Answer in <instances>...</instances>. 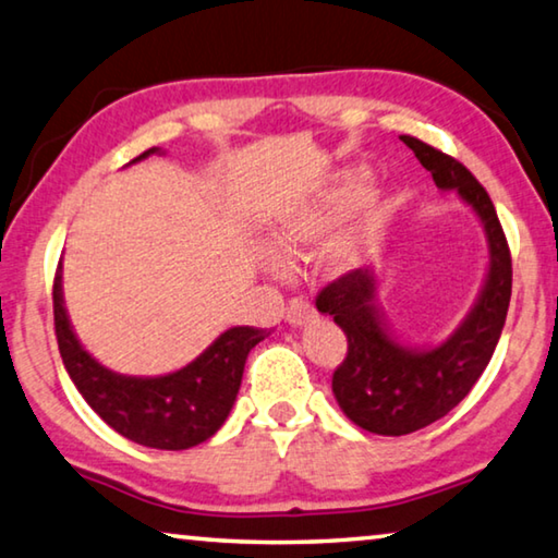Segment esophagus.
Segmentation results:
<instances>
[{
	"mask_svg": "<svg viewBox=\"0 0 558 558\" xmlns=\"http://www.w3.org/2000/svg\"><path fill=\"white\" fill-rule=\"evenodd\" d=\"M286 318L290 326H295V328L307 326V323L315 318V307L311 301H305V298H293V301L288 303Z\"/></svg>",
	"mask_w": 558,
	"mask_h": 558,
	"instance_id": "obj_1",
	"label": "esophagus"
}]
</instances>
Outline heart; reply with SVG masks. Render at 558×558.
Here are the masks:
<instances>
[{
    "mask_svg": "<svg viewBox=\"0 0 558 558\" xmlns=\"http://www.w3.org/2000/svg\"><path fill=\"white\" fill-rule=\"evenodd\" d=\"M365 187H368V174L363 170H348L323 195L286 207L272 220V247L282 257H303L326 243L320 257L330 272L340 276V272L355 270L376 251L380 232L386 228V210L376 203L363 205L343 227L339 226L355 199L365 193ZM268 265L272 270H280L276 257H270Z\"/></svg>",
    "mask_w": 558,
    "mask_h": 558,
    "instance_id": "1",
    "label": "heart"
}]
</instances>
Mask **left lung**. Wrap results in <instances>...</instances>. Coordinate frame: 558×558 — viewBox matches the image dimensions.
Segmentation results:
<instances>
[{
    "instance_id": "1",
    "label": "left lung",
    "mask_w": 558,
    "mask_h": 558,
    "mask_svg": "<svg viewBox=\"0 0 558 558\" xmlns=\"http://www.w3.org/2000/svg\"><path fill=\"white\" fill-rule=\"evenodd\" d=\"M434 174L438 190H453L486 232L488 270L461 326L444 343L405 345L378 303V276L353 270L320 290V313L343 328L348 353L332 373V396L348 418L378 436H405L456 409L486 371L501 338L511 301V253L496 207L459 160L411 135L401 137Z\"/></svg>"
}]
</instances>
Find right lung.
I'll return each instance as SVG.
<instances>
[{
	"mask_svg": "<svg viewBox=\"0 0 558 558\" xmlns=\"http://www.w3.org/2000/svg\"><path fill=\"white\" fill-rule=\"evenodd\" d=\"M157 153L162 149L149 147L132 162ZM52 298L62 363L89 409L120 436L160 451H185L218 434L238 398L247 353L265 338V330L238 326L168 376H122L95 361L74 336L62 295V263Z\"/></svg>",
	"mask_w": 558,
	"mask_h": 558,
	"instance_id": "add662e5",
	"label": "right lung"
}]
</instances>
